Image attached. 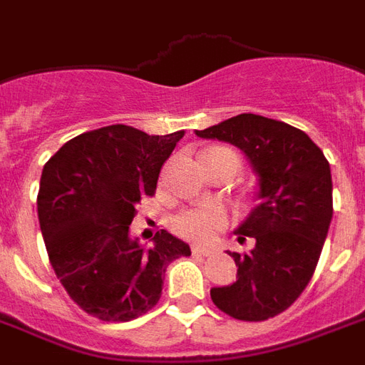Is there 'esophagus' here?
<instances>
[{"label":"esophagus","mask_w":365,"mask_h":365,"mask_svg":"<svg viewBox=\"0 0 365 365\" xmlns=\"http://www.w3.org/2000/svg\"><path fill=\"white\" fill-rule=\"evenodd\" d=\"M191 251H193V255H203V257L210 253L209 247H203V245H193V247H191Z\"/></svg>","instance_id":"34e87169"}]
</instances>
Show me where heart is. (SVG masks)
<instances>
[{"instance_id":"obj_1","label":"heart","mask_w":365,"mask_h":365,"mask_svg":"<svg viewBox=\"0 0 365 365\" xmlns=\"http://www.w3.org/2000/svg\"><path fill=\"white\" fill-rule=\"evenodd\" d=\"M210 150H224V148H210ZM230 153V150H226ZM234 155V153H232ZM224 212L218 207H203V209L185 210L174 220V230L183 237L195 242H207L224 226Z\"/></svg>"}]
</instances>
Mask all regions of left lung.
<instances>
[{
    "label": "left lung",
    "instance_id": "1",
    "mask_svg": "<svg viewBox=\"0 0 365 365\" xmlns=\"http://www.w3.org/2000/svg\"><path fill=\"white\" fill-rule=\"evenodd\" d=\"M195 135L237 147L257 175V205L236 228L240 244L253 237L255 245L230 253L236 282L210 288V298L234 319L274 317L304 292L319 261L333 218L331 166L304 131L257 114Z\"/></svg>",
    "mask_w": 365,
    "mask_h": 365
}]
</instances>
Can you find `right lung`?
Segmentation results:
<instances>
[{
  "instance_id": "add662e5",
  "label": "right lung",
  "mask_w": 365,
  "mask_h": 365,
  "mask_svg": "<svg viewBox=\"0 0 365 365\" xmlns=\"http://www.w3.org/2000/svg\"><path fill=\"white\" fill-rule=\"evenodd\" d=\"M185 131L148 135L108 125L77 135L46 162L38 220L48 257L71 299L102 321H131L158 304L166 267L191 255L170 232L145 247L131 236L135 207L153 195Z\"/></svg>"
}]
</instances>
